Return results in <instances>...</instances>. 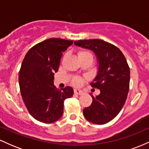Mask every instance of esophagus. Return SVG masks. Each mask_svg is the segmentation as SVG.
Here are the masks:
<instances>
[{
  "mask_svg": "<svg viewBox=\"0 0 149 149\" xmlns=\"http://www.w3.org/2000/svg\"><path fill=\"white\" fill-rule=\"evenodd\" d=\"M74 93L76 94V95H81L84 94V92L81 90H78V89H75L74 90Z\"/></svg>",
  "mask_w": 149,
  "mask_h": 149,
  "instance_id": "esophagus-1",
  "label": "esophagus"
}]
</instances>
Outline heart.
Here are the masks:
<instances>
[{
	"instance_id": "1",
	"label": "heart",
	"mask_w": 149,
	"mask_h": 149,
	"mask_svg": "<svg viewBox=\"0 0 149 149\" xmlns=\"http://www.w3.org/2000/svg\"><path fill=\"white\" fill-rule=\"evenodd\" d=\"M78 59L80 58H83V57H89L92 58V54L90 53V52L87 50H80L78 52ZM73 84L76 86H78L81 84L82 83V78H79V77H77V78H75L73 80Z\"/></svg>"
}]
</instances>
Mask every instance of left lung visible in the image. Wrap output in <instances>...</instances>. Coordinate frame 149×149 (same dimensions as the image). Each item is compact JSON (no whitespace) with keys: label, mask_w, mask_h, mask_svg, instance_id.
Returning a JSON list of instances; mask_svg holds the SVG:
<instances>
[{"label":"left lung","mask_w":149,"mask_h":149,"mask_svg":"<svg viewBox=\"0 0 149 149\" xmlns=\"http://www.w3.org/2000/svg\"><path fill=\"white\" fill-rule=\"evenodd\" d=\"M77 46L90 49L96 55L98 72L90 83L100 89V94L92 97V103L85 108L83 114L88 121L97 125L109 123L123 107L130 88V71L120 49L113 44L100 40L74 41Z\"/></svg>","instance_id":"1"}]
</instances>
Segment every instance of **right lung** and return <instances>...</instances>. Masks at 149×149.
Wrapping results in <instances>:
<instances>
[{"label": "right lung", "instance_id": "right-lung-1", "mask_svg": "<svg viewBox=\"0 0 149 149\" xmlns=\"http://www.w3.org/2000/svg\"><path fill=\"white\" fill-rule=\"evenodd\" d=\"M72 44L73 40L47 39L32 47L22 61L19 73L22 99L29 113L40 122L58 120L63 115L64 100L73 96L71 87L59 90L54 85L62 53Z\"/></svg>", "mask_w": 149, "mask_h": 149}]
</instances>
